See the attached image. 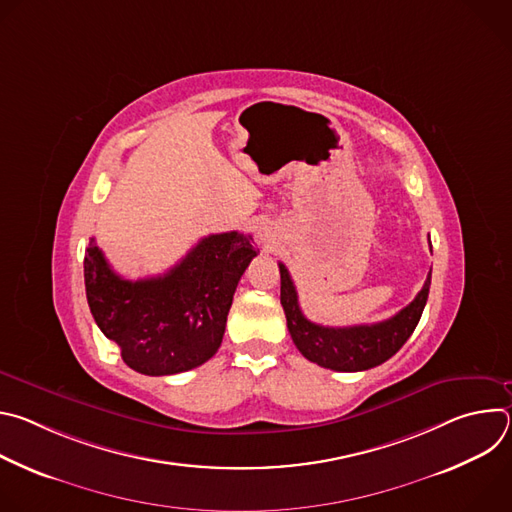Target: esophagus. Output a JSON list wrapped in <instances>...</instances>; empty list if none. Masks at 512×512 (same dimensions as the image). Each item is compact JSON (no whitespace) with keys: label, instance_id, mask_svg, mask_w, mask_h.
Returning <instances> with one entry per match:
<instances>
[{"label":"esophagus","instance_id":"esophagus-1","mask_svg":"<svg viewBox=\"0 0 512 512\" xmlns=\"http://www.w3.org/2000/svg\"><path fill=\"white\" fill-rule=\"evenodd\" d=\"M265 237H267V231H259V233H257V239H259V241H265Z\"/></svg>","mask_w":512,"mask_h":512}]
</instances>
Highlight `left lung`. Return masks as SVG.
<instances>
[{
	"mask_svg": "<svg viewBox=\"0 0 512 512\" xmlns=\"http://www.w3.org/2000/svg\"><path fill=\"white\" fill-rule=\"evenodd\" d=\"M281 273V306L287 318V330L298 350L324 369L340 373L369 371L389 360L413 334L431 285V271L415 300L393 318L377 324H360L348 328H330L310 322L300 308L298 291L283 263Z\"/></svg>",
	"mask_w": 512,
	"mask_h": 512,
	"instance_id": "left-lung-1",
	"label": "left lung"
}]
</instances>
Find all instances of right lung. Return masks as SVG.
Returning a JSON list of instances; mask_svg holds the SVG:
<instances>
[{
	"instance_id": "add662e5",
	"label": "right lung",
	"mask_w": 512,
	"mask_h": 512,
	"mask_svg": "<svg viewBox=\"0 0 512 512\" xmlns=\"http://www.w3.org/2000/svg\"><path fill=\"white\" fill-rule=\"evenodd\" d=\"M239 231L208 235L170 271L123 279L91 239L85 287L91 314L129 369L164 377L192 371L223 342L237 283L257 251Z\"/></svg>"
}]
</instances>
